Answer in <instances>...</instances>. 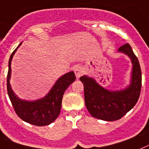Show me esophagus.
<instances>
[{"label":"esophagus","instance_id":"1","mask_svg":"<svg viewBox=\"0 0 149 149\" xmlns=\"http://www.w3.org/2000/svg\"><path fill=\"white\" fill-rule=\"evenodd\" d=\"M73 71H74L75 75H76L77 79H79L80 76L83 74V70H82V68L80 67H79V66H76V67H74V69H73Z\"/></svg>","mask_w":149,"mask_h":149}]
</instances>
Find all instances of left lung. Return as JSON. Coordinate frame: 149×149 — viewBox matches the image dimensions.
Here are the masks:
<instances>
[{"mask_svg": "<svg viewBox=\"0 0 149 149\" xmlns=\"http://www.w3.org/2000/svg\"><path fill=\"white\" fill-rule=\"evenodd\" d=\"M118 51L127 55L133 64L130 84L126 88L109 91L87 76L79 79L84 85L85 103L89 113L94 118L103 121L120 119L136 105L140 95L142 73L139 61L130 44L123 45Z\"/></svg>", "mask_w": 149, "mask_h": 149, "instance_id": "1", "label": "left lung"}]
</instances>
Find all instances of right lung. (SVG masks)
I'll list each match as a JSON object with an SVG mask.
<instances>
[{
  "label": "right lung",
  "instance_id": "add662e5",
  "mask_svg": "<svg viewBox=\"0 0 149 149\" xmlns=\"http://www.w3.org/2000/svg\"><path fill=\"white\" fill-rule=\"evenodd\" d=\"M21 44L22 42L14 50L9 60V70L6 80L9 97L15 113L21 119L36 126L49 125L58 117L61 108L63 95L69 85L74 82L76 76L73 71L61 76L47 95L41 99L34 101L19 99L12 90L10 79L11 76V61L14 54Z\"/></svg>",
  "mask_w": 149,
  "mask_h": 149
}]
</instances>
